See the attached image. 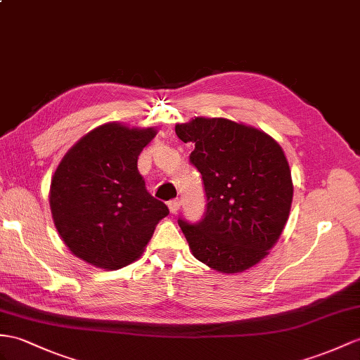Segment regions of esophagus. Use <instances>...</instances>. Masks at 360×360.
Returning <instances> with one entry per match:
<instances>
[{
	"instance_id": "34e87169",
	"label": "esophagus",
	"mask_w": 360,
	"mask_h": 360,
	"mask_svg": "<svg viewBox=\"0 0 360 360\" xmlns=\"http://www.w3.org/2000/svg\"><path fill=\"white\" fill-rule=\"evenodd\" d=\"M168 207H169L171 214H177V210L180 209V203L177 200H171V201H168Z\"/></svg>"
}]
</instances>
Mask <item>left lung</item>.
Here are the masks:
<instances>
[{
    "mask_svg": "<svg viewBox=\"0 0 360 360\" xmlns=\"http://www.w3.org/2000/svg\"><path fill=\"white\" fill-rule=\"evenodd\" d=\"M195 145L189 162L201 174V220L179 218L194 257L223 274L255 266L278 241L293 198L288 162L274 139L227 119L195 117L175 127Z\"/></svg>",
    "mask_w": 360,
    "mask_h": 360,
    "instance_id": "8db88e82",
    "label": "left lung"
}]
</instances>
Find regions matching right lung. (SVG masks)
I'll use <instances>...</instances> for the list:
<instances>
[{
	"instance_id": "add662e5",
	"label": "right lung",
	"mask_w": 360,
	"mask_h": 360,
	"mask_svg": "<svg viewBox=\"0 0 360 360\" xmlns=\"http://www.w3.org/2000/svg\"><path fill=\"white\" fill-rule=\"evenodd\" d=\"M154 136L153 128L102 125L59 163L50 207L59 235L76 257L108 270L128 266L169 214L146 191L137 169L139 155Z\"/></svg>"
}]
</instances>
